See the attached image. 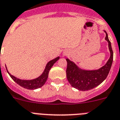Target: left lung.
<instances>
[{
    "instance_id": "obj_1",
    "label": "left lung",
    "mask_w": 120,
    "mask_h": 120,
    "mask_svg": "<svg viewBox=\"0 0 120 120\" xmlns=\"http://www.w3.org/2000/svg\"><path fill=\"white\" fill-rule=\"evenodd\" d=\"M105 33H106L105 39L108 41L110 56L105 66L98 70H82L80 69L74 62L66 59V77L68 82L73 87L82 91L90 90L100 85L108 75L113 61V53L108 34L106 31Z\"/></svg>"
}]
</instances>
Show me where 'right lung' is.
Listing matches in <instances>:
<instances>
[{"instance_id": "add662e5", "label": "right lung", "mask_w": 120, "mask_h": 120, "mask_svg": "<svg viewBox=\"0 0 120 120\" xmlns=\"http://www.w3.org/2000/svg\"><path fill=\"white\" fill-rule=\"evenodd\" d=\"M59 58L60 57H58L56 58V59H54V60H52L50 61H49L48 63H47V64H46L45 69V71H43L42 74L40 77H38V78L34 79V80H24L19 79L15 77L14 76L10 74V73L8 72V70H7V67H6V69H7V72H8V73L10 75V77L12 78V80H14L15 83H17L20 86L24 87V88H25V89H33H33L40 88V87H41V86H43L45 85V83L46 82V80L48 79V74L49 70L51 69L52 66H53V64L56 63L57 60H59Z\"/></svg>"}]
</instances>
